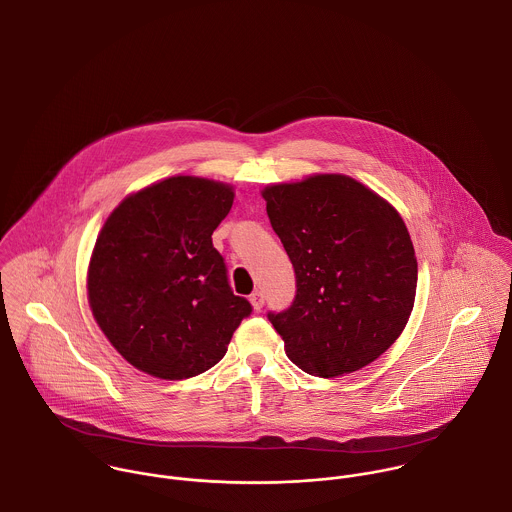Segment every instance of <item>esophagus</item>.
<instances>
[{
	"mask_svg": "<svg viewBox=\"0 0 512 512\" xmlns=\"http://www.w3.org/2000/svg\"><path fill=\"white\" fill-rule=\"evenodd\" d=\"M249 301H251V305H253L255 311H261L263 305H265V295H263V291H253L251 297H249Z\"/></svg>",
	"mask_w": 512,
	"mask_h": 512,
	"instance_id": "obj_1",
	"label": "esophagus"
}]
</instances>
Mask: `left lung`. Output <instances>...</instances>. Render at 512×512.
Instances as JSON below:
<instances>
[{"instance_id":"8db88e82","label":"left lung","mask_w":512,"mask_h":512,"mask_svg":"<svg viewBox=\"0 0 512 512\" xmlns=\"http://www.w3.org/2000/svg\"><path fill=\"white\" fill-rule=\"evenodd\" d=\"M295 269V299L267 317L305 373L339 377L379 359L415 305L417 259L401 215L347 175L263 191Z\"/></svg>"}]
</instances>
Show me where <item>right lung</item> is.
<instances>
[{
	"instance_id": "1",
	"label": "right lung",
	"mask_w": 512,
	"mask_h": 512,
	"mask_svg": "<svg viewBox=\"0 0 512 512\" xmlns=\"http://www.w3.org/2000/svg\"><path fill=\"white\" fill-rule=\"evenodd\" d=\"M231 205L229 185L179 175L123 199L105 221L89 263V305L139 371L169 381L205 373L251 315L211 239Z\"/></svg>"
}]
</instances>
